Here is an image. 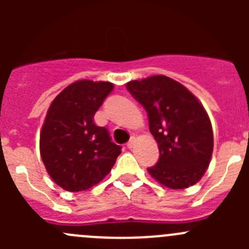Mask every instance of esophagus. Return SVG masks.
I'll list each match as a JSON object with an SVG mask.
<instances>
[{"label":"esophagus","mask_w":249,"mask_h":249,"mask_svg":"<svg viewBox=\"0 0 249 249\" xmlns=\"http://www.w3.org/2000/svg\"><path fill=\"white\" fill-rule=\"evenodd\" d=\"M134 145H135V137H131V140H130L129 142H127L126 147L129 148V149H131V148H134Z\"/></svg>","instance_id":"obj_1"}]
</instances>
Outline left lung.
<instances>
[{
    "label": "left lung",
    "instance_id": "1",
    "mask_svg": "<svg viewBox=\"0 0 249 249\" xmlns=\"http://www.w3.org/2000/svg\"><path fill=\"white\" fill-rule=\"evenodd\" d=\"M126 89L148 114L160 157L148 172L160 184L184 189L199 182L213 152L210 118L199 100L166 76L131 80Z\"/></svg>",
    "mask_w": 249,
    "mask_h": 249
}]
</instances>
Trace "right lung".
I'll list each match as a JSON object with an SVG mask.
<instances>
[{
  "label": "right lung",
  "mask_w": 249,
  "mask_h": 249,
  "mask_svg": "<svg viewBox=\"0 0 249 249\" xmlns=\"http://www.w3.org/2000/svg\"><path fill=\"white\" fill-rule=\"evenodd\" d=\"M113 90L109 82L83 79L65 88L48 109L39 137L41 158L52 179L76 193L101 182L122 147L94 115Z\"/></svg>",
  "instance_id": "obj_1"
}]
</instances>
